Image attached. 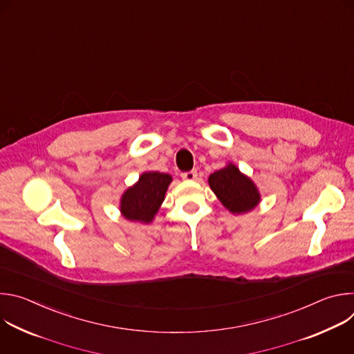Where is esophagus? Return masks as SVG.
<instances>
[{"label": "esophagus", "mask_w": 354, "mask_h": 354, "mask_svg": "<svg viewBox=\"0 0 354 354\" xmlns=\"http://www.w3.org/2000/svg\"><path fill=\"white\" fill-rule=\"evenodd\" d=\"M182 179H183V180H196V179H197V172H196V171L183 172V174H182Z\"/></svg>", "instance_id": "esophagus-1"}]
</instances>
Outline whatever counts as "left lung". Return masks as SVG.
Segmentation results:
<instances>
[{
  "label": "left lung",
  "instance_id": "obj_1",
  "mask_svg": "<svg viewBox=\"0 0 354 354\" xmlns=\"http://www.w3.org/2000/svg\"><path fill=\"white\" fill-rule=\"evenodd\" d=\"M209 186L232 214L249 213L261 203V193L255 182L232 162L212 174Z\"/></svg>",
  "mask_w": 354,
  "mask_h": 354
}]
</instances>
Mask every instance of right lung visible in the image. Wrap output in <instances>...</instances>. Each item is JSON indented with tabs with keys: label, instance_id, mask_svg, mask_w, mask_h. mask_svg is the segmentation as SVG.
<instances>
[{
	"label": "right lung",
	"instance_id": "right-lung-1",
	"mask_svg": "<svg viewBox=\"0 0 354 354\" xmlns=\"http://www.w3.org/2000/svg\"><path fill=\"white\" fill-rule=\"evenodd\" d=\"M171 182L172 176L169 174L142 172L138 180L123 192L119 207L120 214L129 221L151 224L165 200Z\"/></svg>",
	"mask_w": 354,
	"mask_h": 354
}]
</instances>
